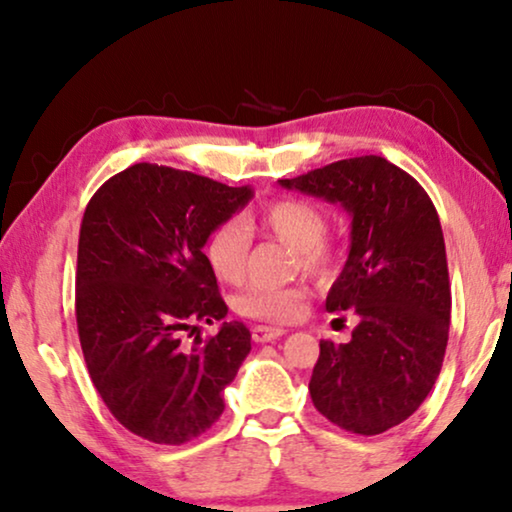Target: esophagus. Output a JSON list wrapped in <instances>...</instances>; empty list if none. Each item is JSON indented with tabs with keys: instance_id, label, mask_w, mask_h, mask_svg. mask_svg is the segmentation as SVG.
<instances>
[{
	"instance_id": "obj_1",
	"label": "esophagus",
	"mask_w": 512,
	"mask_h": 512,
	"mask_svg": "<svg viewBox=\"0 0 512 512\" xmlns=\"http://www.w3.org/2000/svg\"><path fill=\"white\" fill-rule=\"evenodd\" d=\"M286 331L284 328H277V326H254L251 328V338H254V342H270V340H277L282 338Z\"/></svg>"
}]
</instances>
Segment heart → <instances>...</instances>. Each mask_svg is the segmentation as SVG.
Segmentation results:
<instances>
[{"instance_id":"1","label":"heart","mask_w":512,"mask_h":512,"mask_svg":"<svg viewBox=\"0 0 512 512\" xmlns=\"http://www.w3.org/2000/svg\"><path fill=\"white\" fill-rule=\"evenodd\" d=\"M261 226L279 242L289 244L298 254V268L307 275L328 279L335 268V251L324 237L328 219L317 205L298 198H279L263 209ZM251 249V230L242 219L219 223L207 237L205 256L209 268L221 282L240 284L247 272ZM307 291L303 286L284 289H247L235 300V310L242 317L265 324H291L305 310Z\"/></svg>"}]
</instances>
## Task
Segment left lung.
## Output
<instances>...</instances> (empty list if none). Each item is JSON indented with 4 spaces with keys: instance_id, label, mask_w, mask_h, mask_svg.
Here are the masks:
<instances>
[{
    "instance_id": "1",
    "label": "left lung",
    "mask_w": 512,
    "mask_h": 512,
    "mask_svg": "<svg viewBox=\"0 0 512 512\" xmlns=\"http://www.w3.org/2000/svg\"><path fill=\"white\" fill-rule=\"evenodd\" d=\"M279 184L352 214V247L326 310H354L359 326L349 342H319L314 408L349 433L389 431L424 403L445 359L452 293L436 207L382 156L338 160Z\"/></svg>"
}]
</instances>
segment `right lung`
<instances>
[{
    "instance_id": "right-lung-1",
    "label": "right lung",
    "mask_w": 512,
    "mask_h": 512,
    "mask_svg": "<svg viewBox=\"0 0 512 512\" xmlns=\"http://www.w3.org/2000/svg\"><path fill=\"white\" fill-rule=\"evenodd\" d=\"M251 188L137 163L97 188L76 258V326L90 380L111 415L158 445L198 438L223 415V389L251 352L242 321L184 347L228 314L207 237Z\"/></svg>"
}]
</instances>
